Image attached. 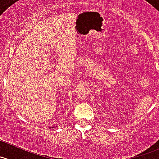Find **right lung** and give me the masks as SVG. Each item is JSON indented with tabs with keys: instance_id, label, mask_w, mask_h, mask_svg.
Listing matches in <instances>:
<instances>
[{
	"instance_id": "right-lung-1",
	"label": "right lung",
	"mask_w": 159,
	"mask_h": 159,
	"mask_svg": "<svg viewBox=\"0 0 159 159\" xmlns=\"http://www.w3.org/2000/svg\"><path fill=\"white\" fill-rule=\"evenodd\" d=\"M50 128H51V127H50Z\"/></svg>"
}]
</instances>
